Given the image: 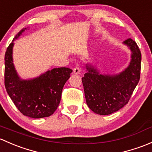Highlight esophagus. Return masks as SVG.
Returning <instances> with one entry per match:
<instances>
[{"label":"esophagus","mask_w":152,"mask_h":152,"mask_svg":"<svg viewBox=\"0 0 152 152\" xmlns=\"http://www.w3.org/2000/svg\"><path fill=\"white\" fill-rule=\"evenodd\" d=\"M73 73L75 75L80 74L81 71H80V69H79V67H75V68H74V69H73Z\"/></svg>","instance_id":"esophagus-1"}]
</instances>
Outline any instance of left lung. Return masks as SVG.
<instances>
[{
	"mask_svg": "<svg viewBox=\"0 0 152 152\" xmlns=\"http://www.w3.org/2000/svg\"><path fill=\"white\" fill-rule=\"evenodd\" d=\"M130 50V61L121 72L102 74L91 63L86 64V73L82 77L87 105L99 115H110L122 108L129 102L140 80L141 53L131 39L123 42Z\"/></svg>",
	"mask_w": 152,
	"mask_h": 152,
	"instance_id": "8db88e82",
	"label": "left lung"
}]
</instances>
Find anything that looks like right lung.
I'll list each match as a JSON object with an SVG mask.
<instances>
[{"label": "right lung", "instance_id": "obj_1", "mask_svg": "<svg viewBox=\"0 0 152 152\" xmlns=\"http://www.w3.org/2000/svg\"><path fill=\"white\" fill-rule=\"evenodd\" d=\"M26 30L28 28L22 29L6 50L5 87L14 104L23 115L33 118L49 117L58 107L62 89L72 70L60 67L48 70L36 77H20L13 63L14 41Z\"/></svg>", "mask_w": 152, "mask_h": 152}]
</instances>
